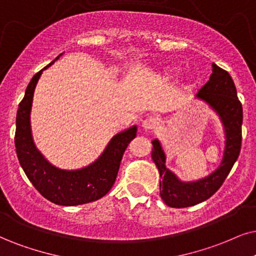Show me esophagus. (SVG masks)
<instances>
[{"mask_svg": "<svg viewBox=\"0 0 256 256\" xmlns=\"http://www.w3.org/2000/svg\"><path fill=\"white\" fill-rule=\"evenodd\" d=\"M158 126H160V122L154 117L145 118L143 120V128L148 130H154V128H158Z\"/></svg>", "mask_w": 256, "mask_h": 256, "instance_id": "esophagus-1", "label": "esophagus"}]
</instances>
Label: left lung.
<instances>
[{"mask_svg":"<svg viewBox=\"0 0 256 256\" xmlns=\"http://www.w3.org/2000/svg\"><path fill=\"white\" fill-rule=\"evenodd\" d=\"M218 113L226 130V151L222 164L209 177L194 183H183L166 166V156L160 142H152V160L158 168L162 180L160 190L162 200L171 208H186L208 200L222 186L241 151L242 142V104L238 98L235 84L227 70L212 64L209 82L197 93Z\"/></svg>","mask_w":256,"mask_h":256,"instance_id":"left-lung-1","label":"left lung"}]
</instances>
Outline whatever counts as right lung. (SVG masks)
Returning a JSON list of instances; mask_svg holds the SVG:
<instances>
[{"label":"right lung","instance_id":"1","mask_svg":"<svg viewBox=\"0 0 256 256\" xmlns=\"http://www.w3.org/2000/svg\"><path fill=\"white\" fill-rule=\"evenodd\" d=\"M44 70L32 78L24 99L18 104L15 131V148L18 162L35 189L50 202L59 206L94 202L105 196L114 184L122 154L137 134V128L134 126L114 136L99 160L85 169L64 171L50 166L34 146L29 124L34 90Z\"/></svg>","mask_w":256,"mask_h":256}]
</instances>
